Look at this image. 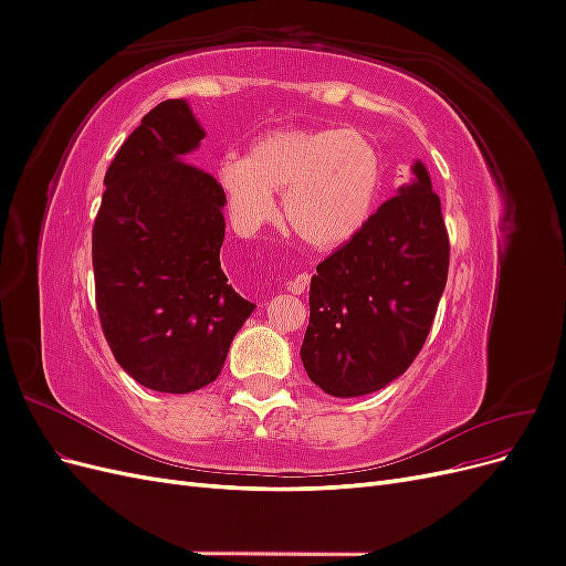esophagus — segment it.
Wrapping results in <instances>:
<instances>
[{"label":"esophagus","mask_w":566,"mask_h":566,"mask_svg":"<svg viewBox=\"0 0 566 566\" xmlns=\"http://www.w3.org/2000/svg\"><path fill=\"white\" fill-rule=\"evenodd\" d=\"M306 287H310V273H300V276H295L293 281L287 283V290H290V293H293V295H302Z\"/></svg>","instance_id":"obj_1"}]
</instances>
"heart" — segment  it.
I'll use <instances>...</instances> for the list:
<instances>
[{
    "label": "heart",
    "mask_w": 566,
    "mask_h": 566,
    "mask_svg": "<svg viewBox=\"0 0 566 566\" xmlns=\"http://www.w3.org/2000/svg\"><path fill=\"white\" fill-rule=\"evenodd\" d=\"M238 231L252 233L276 212L287 233L314 250L345 245L366 224L380 191L375 146L354 129H273L250 144L248 158L227 156L214 169Z\"/></svg>",
    "instance_id": "heart-1"
}]
</instances>
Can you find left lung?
<instances>
[{
	"label": "left lung",
	"instance_id": "1",
	"mask_svg": "<svg viewBox=\"0 0 566 566\" xmlns=\"http://www.w3.org/2000/svg\"><path fill=\"white\" fill-rule=\"evenodd\" d=\"M316 266L302 364L331 397H364L420 354L449 279V233L427 167Z\"/></svg>",
	"mask_w": 566,
	"mask_h": 566
}]
</instances>
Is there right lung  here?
Wrapping results in <instances>:
<instances>
[{"label": "right lung", "instance_id": "right-lung-1", "mask_svg": "<svg viewBox=\"0 0 566 566\" xmlns=\"http://www.w3.org/2000/svg\"><path fill=\"white\" fill-rule=\"evenodd\" d=\"M202 136L184 98L146 113L108 167L92 233L96 310L115 361L167 394L214 382L254 312L219 264L224 193L186 163Z\"/></svg>", "mask_w": 566, "mask_h": 566}]
</instances>
